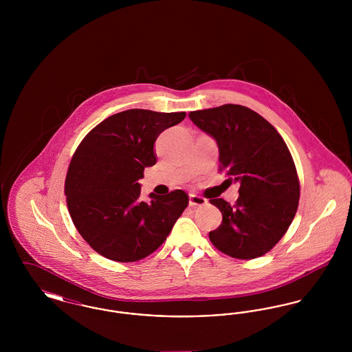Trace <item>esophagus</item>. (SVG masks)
Instances as JSON below:
<instances>
[{
  "instance_id": "34e87169",
  "label": "esophagus",
  "mask_w": 352,
  "mask_h": 352,
  "mask_svg": "<svg viewBox=\"0 0 352 352\" xmlns=\"http://www.w3.org/2000/svg\"><path fill=\"white\" fill-rule=\"evenodd\" d=\"M207 203V201L204 198H201L199 195H195V194H191L190 195V199H188V204L191 207H195V206H204Z\"/></svg>"
}]
</instances>
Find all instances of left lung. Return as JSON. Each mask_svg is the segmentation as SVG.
I'll use <instances>...</instances> for the list:
<instances>
[{
  "instance_id": "left-lung-1",
  "label": "left lung",
  "mask_w": 352,
  "mask_h": 352,
  "mask_svg": "<svg viewBox=\"0 0 352 352\" xmlns=\"http://www.w3.org/2000/svg\"><path fill=\"white\" fill-rule=\"evenodd\" d=\"M215 138L219 171L237 182L234 204L219 198L223 220L210 232L219 251L241 260L260 257L284 236L298 208L300 181L292 154L276 128L254 111L237 104L188 113Z\"/></svg>"
}]
</instances>
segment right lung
<instances>
[{
	"mask_svg": "<svg viewBox=\"0 0 352 352\" xmlns=\"http://www.w3.org/2000/svg\"><path fill=\"white\" fill-rule=\"evenodd\" d=\"M186 112L128 109L101 121L79 144L65 182L68 212L84 240L101 256L133 263L166 240L188 204L184 190L140 199L144 170L157 162L154 142Z\"/></svg>",
	"mask_w": 352,
	"mask_h": 352,
	"instance_id": "add662e5",
	"label": "right lung"
}]
</instances>
